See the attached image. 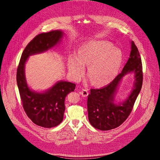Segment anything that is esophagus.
Segmentation results:
<instances>
[{"mask_svg": "<svg viewBox=\"0 0 160 160\" xmlns=\"http://www.w3.org/2000/svg\"><path fill=\"white\" fill-rule=\"evenodd\" d=\"M80 94L83 97H87L88 96V95H89V93H88V90H86V89H82V91L80 92Z\"/></svg>", "mask_w": 160, "mask_h": 160, "instance_id": "obj_1", "label": "esophagus"}]
</instances>
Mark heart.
Returning <instances> with one entry per match:
<instances>
[{"mask_svg":"<svg viewBox=\"0 0 160 160\" xmlns=\"http://www.w3.org/2000/svg\"><path fill=\"white\" fill-rule=\"evenodd\" d=\"M122 62L119 49L112 48L109 42L93 40L83 43L77 56L69 57L68 67L72 78L78 80L85 73L84 65H88V76L92 84L103 86L115 79Z\"/></svg>","mask_w":160,"mask_h":160,"instance_id":"1","label":"heart"}]
</instances>
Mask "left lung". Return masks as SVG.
I'll return each instance as SVG.
<instances>
[{"mask_svg": "<svg viewBox=\"0 0 160 160\" xmlns=\"http://www.w3.org/2000/svg\"><path fill=\"white\" fill-rule=\"evenodd\" d=\"M134 72V89L128 98L118 105L114 95L120 81L126 74ZM142 68L139 50L133 41L131 52L122 72L109 84L101 89H91L88 98V119L91 124L100 130H110L122 124L130 115L142 84Z\"/></svg>", "mask_w": 160, "mask_h": 160, "instance_id": "left-lung-1", "label": "left lung"}]
</instances>
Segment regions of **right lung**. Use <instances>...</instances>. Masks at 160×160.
<instances>
[{
  "label": "right lung",
  "instance_id": "obj_1",
  "mask_svg": "<svg viewBox=\"0 0 160 160\" xmlns=\"http://www.w3.org/2000/svg\"><path fill=\"white\" fill-rule=\"evenodd\" d=\"M63 34L62 31L58 30L36 36L25 47L17 69V83L24 110L33 123L44 128H52L62 122L65 97L74 91L76 84L58 81L43 93L32 91L25 78V63L30 56L45 52L56 45Z\"/></svg>",
  "mask_w": 160,
  "mask_h": 160
}]
</instances>
